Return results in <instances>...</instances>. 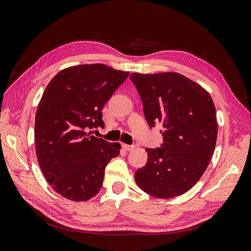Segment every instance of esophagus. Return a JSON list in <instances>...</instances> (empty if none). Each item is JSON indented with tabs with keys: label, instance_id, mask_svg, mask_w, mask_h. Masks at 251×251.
Wrapping results in <instances>:
<instances>
[{
	"label": "esophagus",
	"instance_id": "1",
	"mask_svg": "<svg viewBox=\"0 0 251 251\" xmlns=\"http://www.w3.org/2000/svg\"><path fill=\"white\" fill-rule=\"evenodd\" d=\"M122 147H123V149H124L125 151H132V150L135 148L134 146H129V145H123Z\"/></svg>",
	"mask_w": 251,
	"mask_h": 251
}]
</instances>
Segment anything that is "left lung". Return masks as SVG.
<instances>
[{
    "mask_svg": "<svg viewBox=\"0 0 251 251\" xmlns=\"http://www.w3.org/2000/svg\"><path fill=\"white\" fill-rule=\"evenodd\" d=\"M150 127L162 123L161 148L147 149L146 166L135 181L147 194L169 199L192 189L213 155L217 123L215 106L202 86L178 73L131 74Z\"/></svg>",
    "mask_w": 251,
    "mask_h": 251,
    "instance_id": "8db88e82",
    "label": "left lung"
}]
</instances>
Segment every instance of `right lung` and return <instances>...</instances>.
Here are the masks:
<instances>
[{
  "mask_svg": "<svg viewBox=\"0 0 251 251\" xmlns=\"http://www.w3.org/2000/svg\"><path fill=\"white\" fill-rule=\"evenodd\" d=\"M128 75L101 63L80 64L47 85L36 113V152L46 180L62 197L81 202L100 191L105 166L121 146L87 130L104 126L102 108Z\"/></svg>",
  "mask_w": 251,
  "mask_h": 251,
  "instance_id": "obj_1",
  "label": "right lung"
}]
</instances>
